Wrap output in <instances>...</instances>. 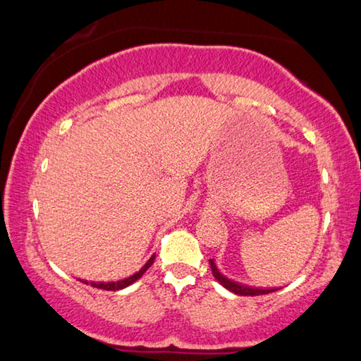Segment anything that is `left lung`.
<instances>
[{"mask_svg": "<svg viewBox=\"0 0 361 361\" xmlns=\"http://www.w3.org/2000/svg\"><path fill=\"white\" fill-rule=\"evenodd\" d=\"M210 267H212V272H213V277H215L219 283H221L226 290H229L234 293V295H239V296H259V295H267V293H274L277 291L276 288H271V290H266V288H252V286H247V285H242V283H237V282H232V280L226 279L221 272L218 271V267L215 264V261L210 259Z\"/></svg>", "mask_w": 361, "mask_h": 361, "instance_id": "8db88e82", "label": "left lung"}]
</instances>
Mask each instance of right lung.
I'll return each mask as SVG.
<instances>
[{"mask_svg": "<svg viewBox=\"0 0 361 361\" xmlns=\"http://www.w3.org/2000/svg\"><path fill=\"white\" fill-rule=\"evenodd\" d=\"M154 258H156V255H152L151 258L146 261V264L140 269L138 272H135L133 274V276H130V277H127V279H124V280H118V282H108V283H95V282H90V286H95V288H100V290H122V288H126V286H129V285H132L133 282H137V280L143 276V274L148 271V269L151 267V264L152 262H154ZM82 283H89V282H84Z\"/></svg>", "mask_w": 361, "mask_h": 361, "instance_id": "right-lung-1", "label": "right lung"}]
</instances>
